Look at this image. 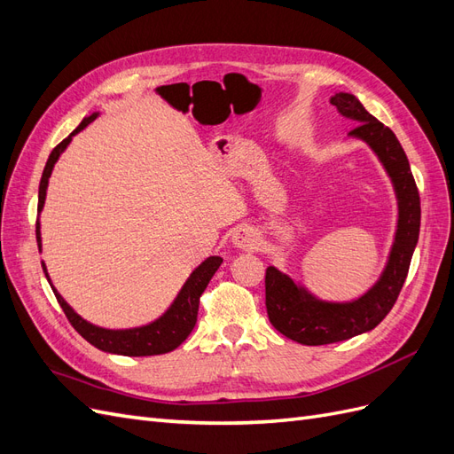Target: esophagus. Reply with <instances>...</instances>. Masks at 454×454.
Segmentation results:
<instances>
[{
  "instance_id": "esophagus-1",
  "label": "esophagus",
  "mask_w": 454,
  "mask_h": 454,
  "mask_svg": "<svg viewBox=\"0 0 454 454\" xmlns=\"http://www.w3.org/2000/svg\"><path fill=\"white\" fill-rule=\"evenodd\" d=\"M232 244H235L237 248H242V250H252L254 246L257 244L255 231L250 229V227H246V225L237 227L235 231H232Z\"/></svg>"
}]
</instances>
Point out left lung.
<instances>
[{
  "mask_svg": "<svg viewBox=\"0 0 454 454\" xmlns=\"http://www.w3.org/2000/svg\"><path fill=\"white\" fill-rule=\"evenodd\" d=\"M332 102L340 115L358 121L348 136L375 151L392 177L397 197V231L388 263L379 282L352 303H325L297 286L278 269L265 272V305L270 324L301 345L318 347L347 340L377 327L400 295L420 231V197L411 167L395 134L371 115L354 94L337 92Z\"/></svg>",
  "mask_w": 454,
  "mask_h": 454,
  "instance_id": "1",
  "label": "left lung"
}]
</instances>
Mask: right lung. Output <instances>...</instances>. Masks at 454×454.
I'll use <instances>...</instances> for the list:
<instances>
[{
    "label": "right lung",
    "instance_id": "right-lung-1",
    "mask_svg": "<svg viewBox=\"0 0 454 454\" xmlns=\"http://www.w3.org/2000/svg\"><path fill=\"white\" fill-rule=\"evenodd\" d=\"M96 117H98V114H92L90 117H85L83 121H81V125L70 136H67L66 140H62L57 147L51 151L43 176H41V184H39L37 212L43 210L47 185H49V177H51L54 162L59 160L60 153L67 147V144L72 142L74 136L83 130L87 125H90ZM35 239H37V246L41 250L39 222L35 223ZM222 263H223V259L217 255H212L206 259L204 263H200L193 270V274L187 278V282L182 287V292L177 294L170 309L164 312L159 320H155L153 324L142 325V327H134V329H104L98 325H92L87 320L81 318L77 312H74V309L66 303L62 295L54 290L52 286L51 287L54 292V297H57V301H59V305L62 307V310L66 314V318L70 320L75 332L85 340H89L92 347L100 348L104 352L121 354V356H157V354H167V352L177 348L189 337V333L193 332V327L197 324L200 295ZM41 265H43L45 277L49 280L45 263H41ZM49 284H51V280H49Z\"/></svg>",
    "mask_w": 454,
    "mask_h": 454
}]
</instances>
